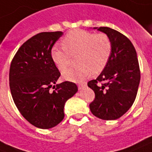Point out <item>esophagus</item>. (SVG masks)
<instances>
[{
  "instance_id": "1",
  "label": "esophagus",
  "mask_w": 152,
  "mask_h": 152,
  "mask_svg": "<svg viewBox=\"0 0 152 152\" xmlns=\"http://www.w3.org/2000/svg\"><path fill=\"white\" fill-rule=\"evenodd\" d=\"M85 86H86V83H85V82H84V83L79 84V85H78V88H79V89H81V88H83V87H85Z\"/></svg>"
}]
</instances>
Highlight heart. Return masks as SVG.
Listing matches in <instances>:
<instances>
[{"instance_id":"obj_1","label":"heart","mask_w":152,"mask_h":152,"mask_svg":"<svg viewBox=\"0 0 152 152\" xmlns=\"http://www.w3.org/2000/svg\"><path fill=\"white\" fill-rule=\"evenodd\" d=\"M62 43V48L53 47L51 58L58 69L63 71L69 65L71 56L78 53L77 62L80 65L63 72L65 80L74 82L84 81L91 71L99 74L103 71L112 52L111 41L104 33L75 29L65 36Z\"/></svg>"}]
</instances>
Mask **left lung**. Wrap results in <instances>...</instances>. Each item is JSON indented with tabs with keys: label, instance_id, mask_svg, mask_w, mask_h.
<instances>
[{
	"label": "left lung",
	"instance_id": "obj_1",
	"mask_svg": "<svg viewBox=\"0 0 152 152\" xmlns=\"http://www.w3.org/2000/svg\"><path fill=\"white\" fill-rule=\"evenodd\" d=\"M94 28L107 35L112 52L99 76L88 82L96 96L90 110L98 118L114 120L126 113L136 99L141 79L138 60L132 42L122 33L109 27Z\"/></svg>",
	"mask_w": 152,
	"mask_h": 152
}]
</instances>
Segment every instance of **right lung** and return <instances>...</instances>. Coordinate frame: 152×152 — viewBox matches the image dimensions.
<instances>
[{
	"instance_id": "obj_1",
	"label": "right lung",
	"mask_w": 152,
	"mask_h": 152,
	"mask_svg": "<svg viewBox=\"0 0 152 152\" xmlns=\"http://www.w3.org/2000/svg\"><path fill=\"white\" fill-rule=\"evenodd\" d=\"M63 34L45 32L32 36L18 49L10 67L14 102L24 118L38 128L60 124L65 102L77 91L73 82L56 84L61 73L51 58V50Z\"/></svg>"
}]
</instances>
